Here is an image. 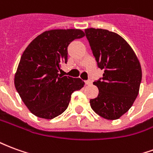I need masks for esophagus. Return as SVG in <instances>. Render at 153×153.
Masks as SVG:
<instances>
[{"instance_id":"1","label":"esophagus","mask_w":153,"mask_h":153,"mask_svg":"<svg viewBox=\"0 0 153 153\" xmlns=\"http://www.w3.org/2000/svg\"><path fill=\"white\" fill-rule=\"evenodd\" d=\"M91 83H92V81H91V80H86V81H85V84H86V85H89V84H91Z\"/></svg>"}]
</instances>
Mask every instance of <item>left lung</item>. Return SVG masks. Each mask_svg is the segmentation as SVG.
I'll return each instance as SVG.
<instances>
[{
    "mask_svg": "<svg viewBox=\"0 0 153 153\" xmlns=\"http://www.w3.org/2000/svg\"><path fill=\"white\" fill-rule=\"evenodd\" d=\"M97 65L104 70L102 79L93 82L98 88L92 109L106 120H117L133 106L139 92L142 69L132 47L120 35L102 28H86Z\"/></svg>",
    "mask_w": 153,
    "mask_h": 153,
    "instance_id": "left-lung-1",
    "label": "left lung"
}]
</instances>
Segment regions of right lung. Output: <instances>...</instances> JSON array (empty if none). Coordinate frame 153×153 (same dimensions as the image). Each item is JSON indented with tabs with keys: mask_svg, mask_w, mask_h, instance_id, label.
I'll return each instance as SVG.
<instances>
[{
	"mask_svg": "<svg viewBox=\"0 0 153 153\" xmlns=\"http://www.w3.org/2000/svg\"><path fill=\"white\" fill-rule=\"evenodd\" d=\"M84 37L80 29H51L29 43L15 74V86L25 106L39 118L51 120L67 109L71 94L84 83L79 78L61 76L71 42Z\"/></svg>",
	"mask_w": 153,
	"mask_h": 153,
	"instance_id": "right-lung-1",
	"label": "right lung"
}]
</instances>
